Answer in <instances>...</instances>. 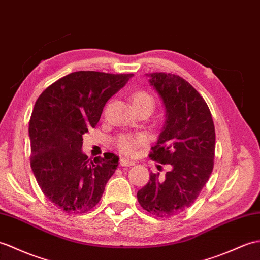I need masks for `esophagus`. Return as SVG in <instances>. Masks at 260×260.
<instances>
[{
    "instance_id": "1",
    "label": "esophagus",
    "mask_w": 260,
    "mask_h": 260,
    "mask_svg": "<svg viewBox=\"0 0 260 260\" xmlns=\"http://www.w3.org/2000/svg\"><path fill=\"white\" fill-rule=\"evenodd\" d=\"M119 164L122 166H134L135 165V161H133L128 158H120L119 159Z\"/></svg>"
}]
</instances>
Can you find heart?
Listing matches in <instances>:
<instances>
[{"mask_svg": "<svg viewBox=\"0 0 260 260\" xmlns=\"http://www.w3.org/2000/svg\"><path fill=\"white\" fill-rule=\"evenodd\" d=\"M131 100L134 106L145 104V103H152L154 105V100L152 96H150L148 93L144 92V90H137V92L133 93ZM142 144H143L142 137H138V136L132 137L128 135H124L122 137H119V140L117 142V146L120 152H123L125 154H133Z\"/></svg>", "mask_w": 260, "mask_h": 260, "instance_id": "b5f03b06", "label": "heart"}]
</instances>
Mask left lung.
I'll use <instances>...</instances> for the list:
<instances>
[{
    "label": "left lung",
    "mask_w": 260,
    "mask_h": 260,
    "mask_svg": "<svg viewBox=\"0 0 260 260\" xmlns=\"http://www.w3.org/2000/svg\"><path fill=\"white\" fill-rule=\"evenodd\" d=\"M149 84L165 106V124L149 157L170 165L165 176L150 173L137 191L141 206L166 218L191 206L214 167L215 126L206 102L178 75L150 73Z\"/></svg>",
    "instance_id": "obj_1"
}]
</instances>
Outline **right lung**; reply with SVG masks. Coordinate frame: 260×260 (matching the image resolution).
I'll return each instance as SVG.
<instances>
[{
  "mask_svg": "<svg viewBox=\"0 0 260 260\" xmlns=\"http://www.w3.org/2000/svg\"><path fill=\"white\" fill-rule=\"evenodd\" d=\"M134 74L78 71L59 78L35 102L28 125L31 167L47 199L66 213L95 207L118 166V156L88 159L83 135L94 128L106 102Z\"/></svg>",
  "mask_w": 260,
  "mask_h": 260,
  "instance_id": "obj_1",
  "label": "right lung"
}]
</instances>
